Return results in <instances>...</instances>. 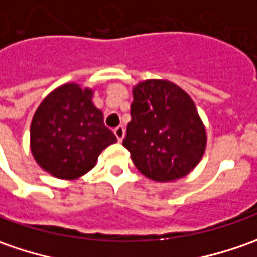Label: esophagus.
<instances>
[{
  "instance_id": "34e87169",
  "label": "esophagus",
  "mask_w": 257,
  "mask_h": 257,
  "mask_svg": "<svg viewBox=\"0 0 257 257\" xmlns=\"http://www.w3.org/2000/svg\"><path fill=\"white\" fill-rule=\"evenodd\" d=\"M114 134H115V137H117V140L121 143L124 139V136H125V130H124L123 125H120V127H117V128H114Z\"/></svg>"
}]
</instances>
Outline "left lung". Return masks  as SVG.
<instances>
[{"mask_svg": "<svg viewBox=\"0 0 257 257\" xmlns=\"http://www.w3.org/2000/svg\"><path fill=\"white\" fill-rule=\"evenodd\" d=\"M132 121L123 146L139 172L154 182H176L202 160L207 134L192 97L169 80L133 87Z\"/></svg>", "mask_w": 257, "mask_h": 257, "instance_id": "8db88e82", "label": "left lung"}]
</instances>
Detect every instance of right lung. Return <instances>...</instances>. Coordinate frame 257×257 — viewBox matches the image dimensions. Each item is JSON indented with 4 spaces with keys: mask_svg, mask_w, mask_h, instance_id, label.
<instances>
[{
    "mask_svg": "<svg viewBox=\"0 0 257 257\" xmlns=\"http://www.w3.org/2000/svg\"><path fill=\"white\" fill-rule=\"evenodd\" d=\"M94 90L60 85L35 110L30 147L37 164L57 179L75 180L93 169L100 153L117 142L93 103Z\"/></svg>",
    "mask_w": 257,
    "mask_h": 257,
    "instance_id": "1",
    "label": "right lung"
}]
</instances>
